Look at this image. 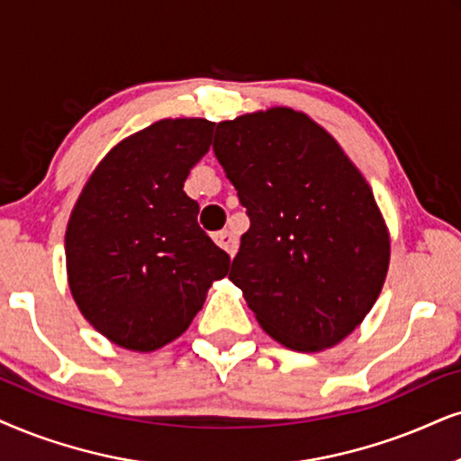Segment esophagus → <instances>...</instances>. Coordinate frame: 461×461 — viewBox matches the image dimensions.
Returning <instances> with one entry per match:
<instances>
[{
  "label": "esophagus",
  "instance_id": "esophagus-1",
  "mask_svg": "<svg viewBox=\"0 0 461 461\" xmlns=\"http://www.w3.org/2000/svg\"><path fill=\"white\" fill-rule=\"evenodd\" d=\"M212 240L217 242L219 247L223 249L227 255H230V258H234L236 250H238V240H236L234 234H230V231H227V230L217 231V234H212Z\"/></svg>",
  "mask_w": 461,
  "mask_h": 461
}]
</instances>
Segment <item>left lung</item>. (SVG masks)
Segmentation results:
<instances>
[{
	"mask_svg": "<svg viewBox=\"0 0 461 461\" xmlns=\"http://www.w3.org/2000/svg\"><path fill=\"white\" fill-rule=\"evenodd\" d=\"M212 149L250 219L230 281L283 347H336L372 311L392 258L368 180L328 130L287 106L221 121Z\"/></svg>",
	"mask_w": 461,
	"mask_h": 461,
	"instance_id": "1",
	"label": "left lung"
}]
</instances>
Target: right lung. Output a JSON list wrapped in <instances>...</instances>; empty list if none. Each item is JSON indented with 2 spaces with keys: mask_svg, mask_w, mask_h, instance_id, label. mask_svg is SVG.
Segmentation results:
<instances>
[{
  "mask_svg": "<svg viewBox=\"0 0 461 461\" xmlns=\"http://www.w3.org/2000/svg\"><path fill=\"white\" fill-rule=\"evenodd\" d=\"M212 121L161 119L97 163L66 230L72 298L110 342L150 353L176 340L230 270V255L197 225L185 194L211 150Z\"/></svg>",
  "mask_w": 461,
  "mask_h": 461,
  "instance_id": "obj_1",
  "label": "right lung"
}]
</instances>
